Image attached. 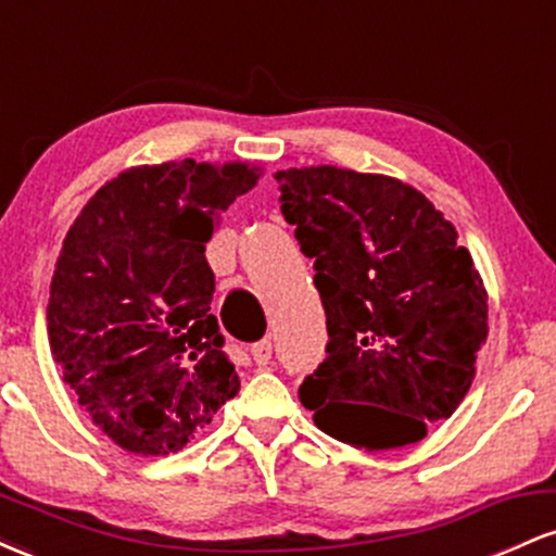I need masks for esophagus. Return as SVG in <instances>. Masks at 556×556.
<instances>
[{
    "label": "esophagus",
    "instance_id": "1",
    "mask_svg": "<svg viewBox=\"0 0 556 556\" xmlns=\"http://www.w3.org/2000/svg\"><path fill=\"white\" fill-rule=\"evenodd\" d=\"M251 355H253V361H256V366H269V363H271V340H261L258 344H253Z\"/></svg>",
    "mask_w": 556,
    "mask_h": 556
}]
</instances>
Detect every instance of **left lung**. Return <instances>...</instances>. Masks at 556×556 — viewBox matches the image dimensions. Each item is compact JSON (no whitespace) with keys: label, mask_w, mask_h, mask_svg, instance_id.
Returning <instances> with one entry per match:
<instances>
[{"label":"left lung","mask_w":556,"mask_h":556,"mask_svg":"<svg viewBox=\"0 0 556 556\" xmlns=\"http://www.w3.org/2000/svg\"><path fill=\"white\" fill-rule=\"evenodd\" d=\"M274 180L327 311V358L300 402L318 429L358 450L420 442L468 394L489 334L468 248L394 177L321 164Z\"/></svg>","instance_id":"1"}]
</instances>
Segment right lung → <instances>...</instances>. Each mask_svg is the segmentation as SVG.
I'll list each match as a JSON object with an SVG mask.
<instances>
[{
    "mask_svg": "<svg viewBox=\"0 0 556 556\" xmlns=\"http://www.w3.org/2000/svg\"><path fill=\"white\" fill-rule=\"evenodd\" d=\"M258 177L242 162L130 167L96 190L62 242L47 308L52 355L127 452L182 450L240 392L212 314L206 242Z\"/></svg>",
    "mask_w": 556,
    "mask_h": 556,
    "instance_id": "obj_1",
    "label": "right lung"
}]
</instances>
